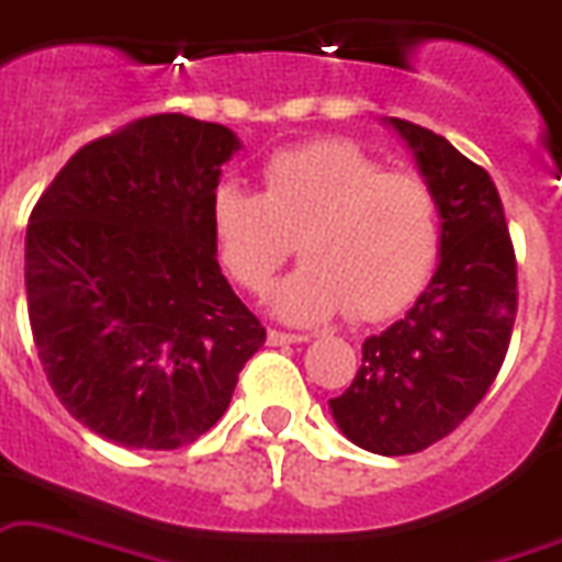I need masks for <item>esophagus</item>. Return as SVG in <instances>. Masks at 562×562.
I'll return each instance as SVG.
<instances>
[{
    "mask_svg": "<svg viewBox=\"0 0 562 562\" xmlns=\"http://www.w3.org/2000/svg\"><path fill=\"white\" fill-rule=\"evenodd\" d=\"M308 335H291V331H280V328H271L268 331V344L271 346H285V344H305Z\"/></svg>",
    "mask_w": 562,
    "mask_h": 562,
    "instance_id": "1",
    "label": "esophagus"
}]
</instances>
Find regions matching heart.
<instances>
[{
	"label": "heart",
	"instance_id": "obj_1",
	"mask_svg": "<svg viewBox=\"0 0 562 562\" xmlns=\"http://www.w3.org/2000/svg\"><path fill=\"white\" fill-rule=\"evenodd\" d=\"M259 193L222 181L210 227L225 271L266 294L296 250L303 266L273 305L296 323L344 312L378 321L430 277L441 248V202L430 178L386 164L352 140L323 138L266 158Z\"/></svg>",
	"mask_w": 562,
	"mask_h": 562
}]
</instances>
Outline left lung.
Wrapping results in <instances>:
<instances>
[{"instance_id":"left-lung-1","label":"left lung","mask_w":562,"mask_h":562,"mask_svg":"<svg viewBox=\"0 0 562 562\" xmlns=\"http://www.w3.org/2000/svg\"><path fill=\"white\" fill-rule=\"evenodd\" d=\"M441 202V259L401 321L363 340L352 386L331 398L337 427L381 456L422 453L485 398L517 321V254L485 167L436 132L392 117Z\"/></svg>"}]
</instances>
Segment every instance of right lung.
Wrapping results in <instances>:
<instances>
[{"label": "right lung", "mask_w": 562, "mask_h": 562, "mask_svg": "<svg viewBox=\"0 0 562 562\" xmlns=\"http://www.w3.org/2000/svg\"><path fill=\"white\" fill-rule=\"evenodd\" d=\"M236 149L218 123L138 117L77 149L31 210L25 296L43 372L77 422L121 447L204 436L266 344L210 227Z\"/></svg>", "instance_id": "add662e5"}]
</instances>
